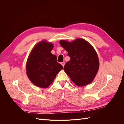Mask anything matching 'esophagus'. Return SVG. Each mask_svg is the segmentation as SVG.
I'll list each match as a JSON object with an SVG mask.
<instances>
[{"instance_id":"1","label":"esophagus","mask_w":124,"mask_h":124,"mask_svg":"<svg viewBox=\"0 0 124 124\" xmlns=\"http://www.w3.org/2000/svg\"><path fill=\"white\" fill-rule=\"evenodd\" d=\"M61 64L63 66V67H64V66H65V62H61Z\"/></svg>"}]
</instances>
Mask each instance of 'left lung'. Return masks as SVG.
I'll list each match as a JSON object with an SVG mask.
<instances>
[{"label": "left lung", "mask_w": 124, "mask_h": 124, "mask_svg": "<svg viewBox=\"0 0 124 124\" xmlns=\"http://www.w3.org/2000/svg\"><path fill=\"white\" fill-rule=\"evenodd\" d=\"M59 43L70 58L63 68L65 72L78 86L91 83L99 66L98 56L91 44L83 39L71 42L61 40Z\"/></svg>", "instance_id": "obj_1"}]
</instances>
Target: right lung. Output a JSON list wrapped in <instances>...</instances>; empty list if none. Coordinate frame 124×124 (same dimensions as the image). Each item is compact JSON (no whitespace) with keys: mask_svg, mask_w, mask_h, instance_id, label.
<instances>
[{"mask_svg":"<svg viewBox=\"0 0 124 124\" xmlns=\"http://www.w3.org/2000/svg\"><path fill=\"white\" fill-rule=\"evenodd\" d=\"M53 45L43 41L33 48L26 63V73L33 84L46 88L53 82L56 75L63 69L57 62V57L51 53Z\"/></svg>","mask_w":124,"mask_h":124,"instance_id":"right-lung-1","label":"right lung"}]
</instances>
